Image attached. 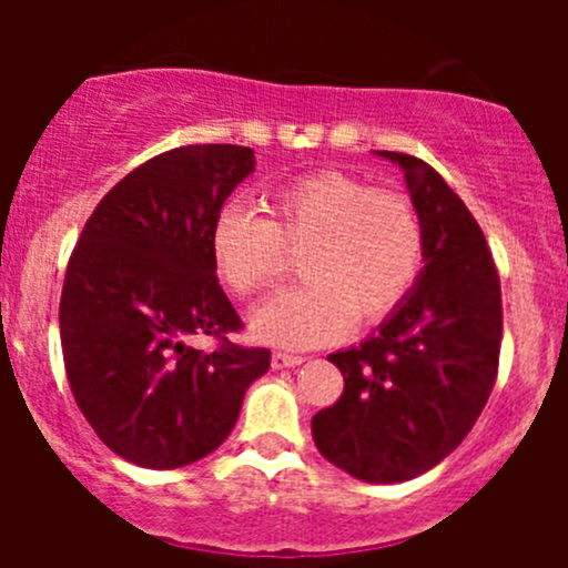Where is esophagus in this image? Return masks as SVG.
Listing matches in <instances>:
<instances>
[{
  "instance_id": "1",
  "label": "esophagus",
  "mask_w": 568,
  "mask_h": 568,
  "mask_svg": "<svg viewBox=\"0 0 568 568\" xmlns=\"http://www.w3.org/2000/svg\"><path fill=\"white\" fill-rule=\"evenodd\" d=\"M305 359L300 357V354H285V352H274L272 354V368L274 371H283V368H296V365H302Z\"/></svg>"
}]
</instances>
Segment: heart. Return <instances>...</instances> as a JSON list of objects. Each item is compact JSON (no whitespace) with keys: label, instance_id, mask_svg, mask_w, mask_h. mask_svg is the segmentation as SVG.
<instances>
[{"label":"heart","instance_id":"1","mask_svg":"<svg viewBox=\"0 0 568 568\" xmlns=\"http://www.w3.org/2000/svg\"><path fill=\"white\" fill-rule=\"evenodd\" d=\"M266 220L225 205L211 227V255L236 294H263L302 255L307 285L257 307L250 329L283 348L337 341L357 324L393 316L415 288L426 255L420 216L409 197L371 189L341 170L294 178L268 194Z\"/></svg>","mask_w":568,"mask_h":568}]
</instances>
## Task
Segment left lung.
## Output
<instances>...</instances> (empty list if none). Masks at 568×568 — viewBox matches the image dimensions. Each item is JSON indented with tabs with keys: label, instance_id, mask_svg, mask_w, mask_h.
Masks as SVG:
<instances>
[{
	"label": "left lung",
	"instance_id": "8db88e82",
	"mask_svg": "<svg viewBox=\"0 0 568 568\" xmlns=\"http://www.w3.org/2000/svg\"><path fill=\"white\" fill-rule=\"evenodd\" d=\"M404 173L426 255L404 305L359 346L329 354L343 395L311 428L326 462L365 484L437 467L478 420L497 376L500 277L478 222L434 168L376 151Z\"/></svg>",
	"mask_w": 568,
	"mask_h": 568
}]
</instances>
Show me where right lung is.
<instances>
[{"mask_svg": "<svg viewBox=\"0 0 568 568\" xmlns=\"http://www.w3.org/2000/svg\"><path fill=\"white\" fill-rule=\"evenodd\" d=\"M255 170L242 145H186L131 170L95 205L60 300L65 374L79 409L120 459L175 469L220 448L268 348L192 334L242 329L216 280L211 227Z\"/></svg>", "mask_w": 568, "mask_h": 568, "instance_id": "obj_1", "label": "right lung"}]
</instances>
